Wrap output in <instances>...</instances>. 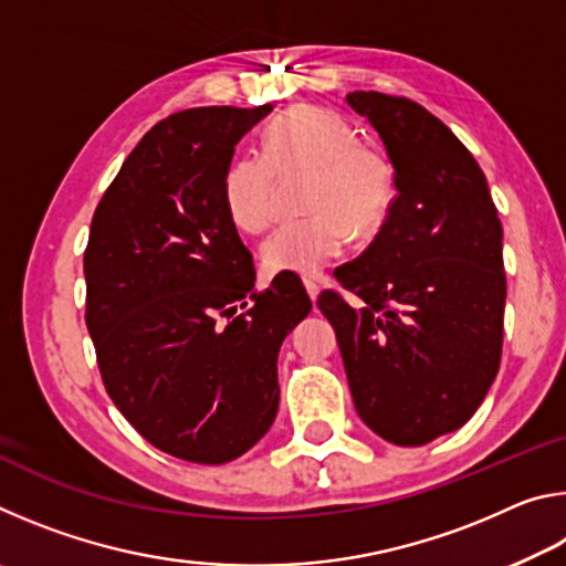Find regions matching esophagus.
I'll return each instance as SVG.
<instances>
[{"label":"esophagus","instance_id":"esophagus-1","mask_svg":"<svg viewBox=\"0 0 566 566\" xmlns=\"http://www.w3.org/2000/svg\"><path fill=\"white\" fill-rule=\"evenodd\" d=\"M304 290H306V294H310L312 302H317V296H319V284L317 282L304 280Z\"/></svg>","mask_w":566,"mask_h":566}]
</instances>
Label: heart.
I'll return each mask as SVG.
<instances>
[{
    "label": "heart",
    "instance_id": "1",
    "mask_svg": "<svg viewBox=\"0 0 566 566\" xmlns=\"http://www.w3.org/2000/svg\"><path fill=\"white\" fill-rule=\"evenodd\" d=\"M310 169L302 219L264 239L270 272L317 274L347 252L354 229L371 234L385 222L395 191L387 155L364 145L339 114L294 107L262 132V155H239L222 177L227 214L242 232L256 234L276 217V175Z\"/></svg>",
    "mask_w": 566,
    "mask_h": 566
}]
</instances>
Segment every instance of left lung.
<instances>
[{
    "label": "left lung",
    "mask_w": 566,
    "mask_h": 566,
    "mask_svg": "<svg viewBox=\"0 0 566 566\" xmlns=\"http://www.w3.org/2000/svg\"><path fill=\"white\" fill-rule=\"evenodd\" d=\"M395 167L397 197L375 242L339 266L319 310L337 332L359 419L397 447H421L472 419L500 369L502 224L476 159L421 104L349 92Z\"/></svg>",
    "instance_id": "1"
}]
</instances>
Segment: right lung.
<instances>
[{
    "mask_svg": "<svg viewBox=\"0 0 566 566\" xmlns=\"http://www.w3.org/2000/svg\"><path fill=\"white\" fill-rule=\"evenodd\" d=\"M270 112L199 107L151 127L104 191L84 252L104 387L149 444L197 464L232 462L270 432L280 347L312 312L302 282L254 292L222 197L234 147Z\"/></svg>",
    "mask_w": 566,
    "mask_h": 566,
    "instance_id": "obj_1",
    "label": "right lung"
}]
</instances>
